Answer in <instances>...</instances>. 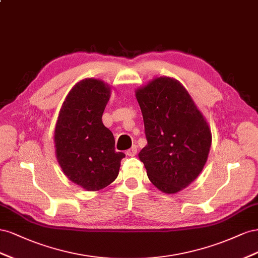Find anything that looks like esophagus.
Listing matches in <instances>:
<instances>
[{
    "label": "esophagus",
    "mask_w": 258,
    "mask_h": 258,
    "mask_svg": "<svg viewBox=\"0 0 258 258\" xmlns=\"http://www.w3.org/2000/svg\"><path fill=\"white\" fill-rule=\"evenodd\" d=\"M136 153H137V147H136L135 145H134L133 147H132L131 149H128V150L126 151V154H127L128 157H134Z\"/></svg>",
    "instance_id": "1"
}]
</instances>
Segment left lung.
<instances>
[{
	"instance_id": "1",
	"label": "left lung",
	"mask_w": 258,
	"mask_h": 258,
	"mask_svg": "<svg viewBox=\"0 0 258 258\" xmlns=\"http://www.w3.org/2000/svg\"><path fill=\"white\" fill-rule=\"evenodd\" d=\"M147 146L138 157L165 194L188 187L203 170L212 144L209 124L177 80L154 79L136 91Z\"/></svg>"
}]
</instances>
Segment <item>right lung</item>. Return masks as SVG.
I'll return each instance as SVG.
<instances>
[{
  "label": "right lung",
  "instance_id": "obj_1",
  "mask_svg": "<svg viewBox=\"0 0 258 258\" xmlns=\"http://www.w3.org/2000/svg\"><path fill=\"white\" fill-rule=\"evenodd\" d=\"M109 98L110 87L102 81H81L66 97L56 123L58 163L71 181L90 191L110 185L125 157L114 150L113 134L101 121Z\"/></svg>",
  "mask_w": 258,
  "mask_h": 258
}]
</instances>
